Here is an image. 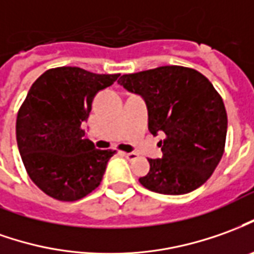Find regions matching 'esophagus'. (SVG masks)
I'll list each match as a JSON object with an SVG mask.
<instances>
[{"label": "esophagus", "instance_id": "1", "mask_svg": "<svg viewBox=\"0 0 254 254\" xmlns=\"http://www.w3.org/2000/svg\"><path fill=\"white\" fill-rule=\"evenodd\" d=\"M122 155L127 158V161H134L136 158L139 157V155H137L136 152H122Z\"/></svg>", "mask_w": 254, "mask_h": 254}]
</instances>
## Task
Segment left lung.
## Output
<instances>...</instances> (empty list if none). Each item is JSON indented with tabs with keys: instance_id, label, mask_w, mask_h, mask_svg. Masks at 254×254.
Masks as SVG:
<instances>
[{
	"instance_id": "obj_1",
	"label": "left lung",
	"mask_w": 254,
	"mask_h": 254,
	"mask_svg": "<svg viewBox=\"0 0 254 254\" xmlns=\"http://www.w3.org/2000/svg\"><path fill=\"white\" fill-rule=\"evenodd\" d=\"M118 84L143 97L148 130L165 134L162 158L148 159L150 172L140 184L165 195L201 187L219 165L227 136L226 107L210 81L194 68L162 65L125 74Z\"/></svg>"
}]
</instances>
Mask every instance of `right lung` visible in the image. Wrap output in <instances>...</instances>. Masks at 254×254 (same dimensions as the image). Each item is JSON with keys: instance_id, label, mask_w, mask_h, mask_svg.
Wrapping results in <instances>:
<instances>
[{"instance_id": "add662e5", "label": "right lung", "mask_w": 254, "mask_h": 254, "mask_svg": "<svg viewBox=\"0 0 254 254\" xmlns=\"http://www.w3.org/2000/svg\"><path fill=\"white\" fill-rule=\"evenodd\" d=\"M118 77L58 67L31 85L17 113L16 140L28 176L49 196L78 201L99 187L115 151L97 150L81 124L97 92Z\"/></svg>"}]
</instances>
